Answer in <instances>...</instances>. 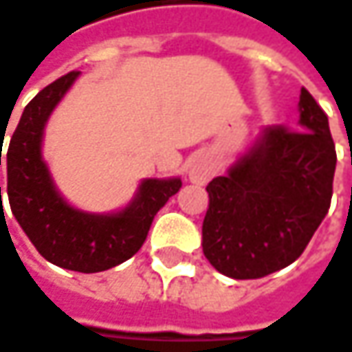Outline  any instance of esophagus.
<instances>
[{"label":"esophagus","instance_id":"1","mask_svg":"<svg viewBox=\"0 0 352 352\" xmlns=\"http://www.w3.org/2000/svg\"><path fill=\"white\" fill-rule=\"evenodd\" d=\"M212 172H214V166L210 162H196L190 170V176H192L194 182H206Z\"/></svg>","mask_w":352,"mask_h":352}]
</instances>
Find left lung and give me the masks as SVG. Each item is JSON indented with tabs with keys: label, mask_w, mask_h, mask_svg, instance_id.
<instances>
[{
	"label": "left lung",
	"mask_w": 352,
	"mask_h": 352,
	"mask_svg": "<svg viewBox=\"0 0 352 352\" xmlns=\"http://www.w3.org/2000/svg\"><path fill=\"white\" fill-rule=\"evenodd\" d=\"M299 126L265 129L226 176L206 186V259L234 279L279 272L305 252L329 212L337 164L325 111L307 89Z\"/></svg>",
	"instance_id": "left-lung-1"
}]
</instances>
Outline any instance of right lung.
Here are the masks:
<instances>
[{
  "label": "right lung",
  "instance_id": "right-lung-1",
  "mask_svg": "<svg viewBox=\"0 0 352 352\" xmlns=\"http://www.w3.org/2000/svg\"><path fill=\"white\" fill-rule=\"evenodd\" d=\"M77 75L79 71H71L53 80L25 107L9 140L8 198L15 220L47 261L71 272L97 273L142 248L154 216L182 188V180H144L131 206L111 216L85 214L65 202L41 158V138L51 111Z\"/></svg>",
  "mask_w": 352,
  "mask_h": 352
}]
</instances>
